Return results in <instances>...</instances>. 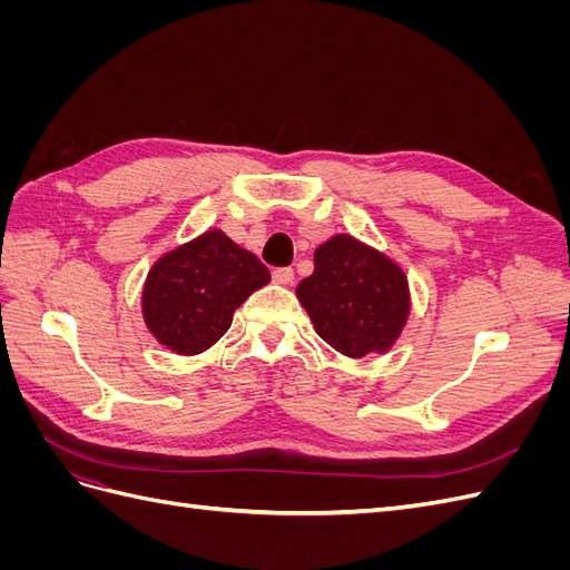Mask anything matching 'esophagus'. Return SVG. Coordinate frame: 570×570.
Returning <instances> with one entry per match:
<instances>
[{"mask_svg": "<svg viewBox=\"0 0 570 570\" xmlns=\"http://www.w3.org/2000/svg\"><path fill=\"white\" fill-rule=\"evenodd\" d=\"M273 281L281 283V285H289L292 281H295V271H292L289 266L273 268Z\"/></svg>", "mask_w": 570, "mask_h": 570, "instance_id": "1", "label": "esophagus"}]
</instances>
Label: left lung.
Segmentation results:
<instances>
[{
    "label": "left lung",
    "instance_id": "left-lung-1",
    "mask_svg": "<svg viewBox=\"0 0 570 570\" xmlns=\"http://www.w3.org/2000/svg\"><path fill=\"white\" fill-rule=\"evenodd\" d=\"M297 297L316 333L344 356L387 352L409 318L404 271L352 235H335L314 254V273Z\"/></svg>",
    "mask_w": 570,
    "mask_h": 570
}]
</instances>
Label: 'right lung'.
Listing matches in <instances>:
<instances>
[{
  "instance_id": "add662e5",
  "label": "right lung",
  "mask_w": 570,
  "mask_h": 570,
  "mask_svg": "<svg viewBox=\"0 0 570 570\" xmlns=\"http://www.w3.org/2000/svg\"><path fill=\"white\" fill-rule=\"evenodd\" d=\"M268 281V268L252 252L220 230H206L151 266L142 316L164 347L193 356L226 335L235 308Z\"/></svg>"
}]
</instances>
